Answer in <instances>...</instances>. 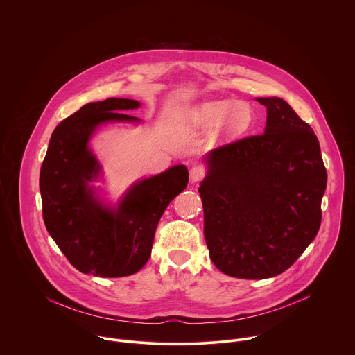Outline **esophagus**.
I'll use <instances>...</instances> for the list:
<instances>
[{
  "instance_id": "34e87169",
  "label": "esophagus",
  "mask_w": 355,
  "mask_h": 355,
  "mask_svg": "<svg viewBox=\"0 0 355 355\" xmlns=\"http://www.w3.org/2000/svg\"><path fill=\"white\" fill-rule=\"evenodd\" d=\"M203 176H205V169L201 165H196L191 168V171H190L191 182H200Z\"/></svg>"
}]
</instances>
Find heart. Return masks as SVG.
<instances>
[{"label": "heart", "instance_id": "1", "mask_svg": "<svg viewBox=\"0 0 355 355\" xmlns=\"http://www.w3.org/2000/svg\"><path fill=\"white\" fill-rule=\"evenodd\" d=\"M193 121L205 130L220 125L225 135H238L246 131L252 123V109L241 102L221 100L205 102L191 112Z\"/></svg>", "mask_w": 355, "mask_h": 355}]
</instances>
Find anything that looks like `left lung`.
I'll return each mask as SVG.
<instances>
[{
    "label": "left lung",
    "mask_w": 355,
    "mask_h": 355,
    "mask_svg": "<svg viewBox=\"0 0 355 355\" xmlns=\"http://www.w3.org/2000/svg\"><path fill=\"white\" fill-rule=\"evenodd\" d=\"M255 100L266 107L263 134L207 153L198 191L213 263L259 280L287 270L315 238L327 171L311 127L287 102Z\"/></svg>",
    "instance_id": "left-lung-1"
}]
</instances>
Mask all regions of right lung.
Instances as JSON below:
<instances>
[{
	"label": "right lung",
	"mask_w": 355,
	"mask_h": 355,
	"mask_svg": "<svg viewBox=\"0 0 355 355\" xmlns=\"http://www.w3.org/2000/svg\"><path fill=\"white\" fill-rule=\"evenodd\" d=\"M139 106L128 98L83 105L55 127L42 162L40 190L46 230L68 261L86 275L123 277L141 270L164 210L189 183L187 168L173 165L135 182L114 205L92 184L102 175L90 148L93 135L109 123H141L124 113Z\"/></svg>",
	"instance_id": "obj_1"
}]
</instances>
